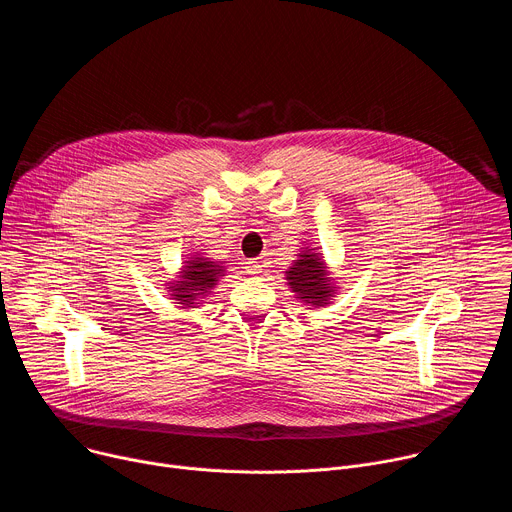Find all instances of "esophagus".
Segmentation results:
<instances>
[{
  "label": "esophagus",
  "instance_id": "obj_1",
  "mask_svg": "<svg viewBox=\"0 0 512 512\" xmlns=\"http://www.w3.org/2000/svg\"><path fill=\"white\" fill-rule=\"evenodd\" d=\"M245 269H247V273H249V275L257 277V275H261V261H257V259H249Z\"/></svg>",
  "mask_w": 512,
  "mask_h": 512
}]
</instances>
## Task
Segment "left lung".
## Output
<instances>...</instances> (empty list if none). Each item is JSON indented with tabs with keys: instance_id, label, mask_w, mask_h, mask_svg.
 <instances>
[{
	"instance_id": "8db88e82",
	"label": "left lung",
	"mask_w": 512,
	"mask_h": 512,
	"mask_svg": "<svg viewBox=\"0 0 512 512\" xmlns=\"http://www.w3.org/2000/svg\"><path fill=\"white\" fill-rule=\"evenodd\" d=\"M287 285L294 298L304 306L326 308L338 294L336 281L328 271L324 255L312 247H302L296 261L285 271Z\"/></svg>"
}]
</instances>
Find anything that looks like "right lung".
<instances>
[{"label":"right lung","mask_w":512,"mask_h":512,"mask_svg":"<svg viewBox=\"0 0 512 512\" xmlns=\"http://www.w3.org/2000/svg\"><path fill=\"white\" fill-rule=\"evenodd\" d=\"M225 273V263L210 259L202 249L190 253L186 261H182L178 275L166 283V291L170 300H174V304L180 308H198L212 294V289Z\"/></svg>","instance_id":"1"}]
</instances>
